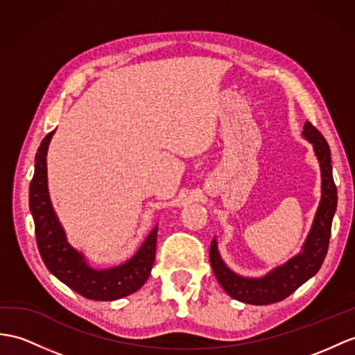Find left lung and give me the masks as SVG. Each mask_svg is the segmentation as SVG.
Returning a JSON list of instances; mask_svg holds the SVG:
<instances>
[{
    "instance_id": "left-lung-1",
    "label": "left lung",
    "mask_w": 355,
    "mask_h": 355,
    "mask_svg": "<svg viewBox=\"0 0 355 355\" xmlns=\"http://www.w3.org/2000/svg\"><path fill=\"white\" fill-rule=\"evenodd\" d=\"M302 135L313 144L322 173V198L302 253L262 279H244L224 265L218 254L217 241L214 239L211 244L209 259L215 277L232 298L247 304L265 306L288 298L319 271L328 252L331 223L337 206V188L333 179L330 148L324 135L309 120L304 125Z\"/></svg>"
}]
</instances>
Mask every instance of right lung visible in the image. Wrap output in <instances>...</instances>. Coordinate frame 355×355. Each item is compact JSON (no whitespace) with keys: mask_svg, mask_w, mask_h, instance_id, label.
Listing matches in <instances>:
<instances>
[{"mask_svg":"<svg viewBox=\"0 0 355 355\" xmlns=\"http://www.w3.org/2000/svg\"><path fill=\"white\" fill-rule=\"evenodd\" d=\"M54 132H49L39 146L30 184V211L42 261L60 282L84 298L112 301L131 295L143 286L150 274L157 250L158 227L149 233L137 254L125 265L98 271L85 263L83 254L67 244L64 232L49 202L46 152Z\"/></svg>","mask_w":355,"mask_h":355,"instance_id":"obj_1","label":"right lung"}]
</instances>
